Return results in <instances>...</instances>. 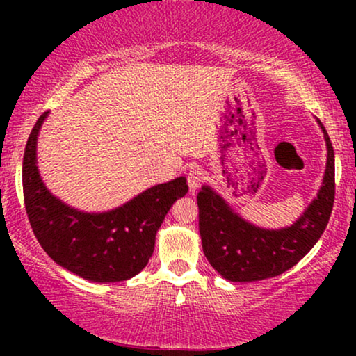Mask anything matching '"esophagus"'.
I'll return each mask as SVG.
<instances>
[{
    "instance_id": "esophagus-1",
    "label": "esophagus",
    "mask_w": 356,
    "mask_h": 356,
    "mask_svg": "<svg viewBox=\"0 0 356 356\" xmlns=\"http://www.w3.org/2000/svg\"><path fill=\"white\" fill-rule=\"evenodd\" d=\"M202 181H204V175H202L201 170L193 168L191 172L188 173V186H189V191H191V193L196 191V189L202 184Z\"/></svg>"
}]
</instances>
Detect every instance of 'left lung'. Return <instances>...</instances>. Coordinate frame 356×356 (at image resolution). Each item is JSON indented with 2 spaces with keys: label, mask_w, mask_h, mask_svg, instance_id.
<instances>
[{
  "label": "left lung",
  "mask_w": 356,
  "mask_h": 356,
  "mask_svg": "<svg viewBox=\"0 0 356 356\" xmlns=\"http://www.w3.org/2000/svg\"><path fill=\"white\" fill-rule=\"evenodd\" d=\"M324 134L327 160L318 196L305 212L284 228H262L240 213L204 184L197 194L199 233L211 266L230 282H257L284 274L308 254L323 235L332 213L335 196V159L329 134Z\"/></svg>",
  "instance_id": "1"
}]
</instances>
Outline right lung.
<instances>
[{
  "mask_svg": "<svg viewBox=\"0 0 356 356\" xmlns=\"http://www.w3.org/2000/svg\"><path fill=\"white\" fill-rule=\"evenodd\" d=\"M47 116L48 111L37 120L22 160L24 202L38 243L58 266L86 280L106 284L138 275L170 207L188 193L186 178L155 184L106 212L67 206L50 193L37 167L38 133Z\"/></svg>",
  "mask_w": 356,
  "mask_h": 356,
  "instance_id": "right-lung-1",
  "label": "right lung"
}]
</instances>
